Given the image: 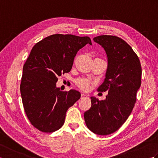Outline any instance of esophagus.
<instances>
[{
  "label": "esophagus",
  "mask_w": 158,
  "mask_h": 158,
  "mask_svg": "<svg viewBox=\"0 0 158 158\" xmlns=\"http://www.w3.org/2000/svg\"><path fill=\"white\" fill-rule=\"evenodd\" d=\"M88 96H87L86 94H81V98H85V97H87Z\"/></svg>",
  "instance_id": "34e87169"
}]
</instances>
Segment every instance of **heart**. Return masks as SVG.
Here are the masks:
<instances>
[{
  "label": "heart",
  "instance_id": "1",
  "mask_svg": "<svg viewBox=\"0 0 158 158\" xmlns=\"http://www.w3.org/2000/svg\"><path fill=\"white\" fill-rule=\"evenodd\" d=\"M77 84L83 90H88L89 88V83L85 79H79L77 81Z\"/></svg>",
  "mask_w": 158,
  "mask_h": 158
}]
</instances>
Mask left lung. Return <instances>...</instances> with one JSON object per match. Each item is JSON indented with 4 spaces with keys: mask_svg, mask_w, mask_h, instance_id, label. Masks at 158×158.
<instances>
[{
    "mask_svg": "<svg viewBox=\"0 0 158 158\" xmlns=\"http://www.w3.org/2000/svg\"><path fill=\"white\" fill-rule=\"evenodd\" d=\"M105 51L107 69L98 90L107 92L106 98L92 96V106L84 113L87 127L98 135L115 132L128 118L141 85V66L138 56L123 39L100 35L93 39Z\"/></svg>",
    "mask_w": 158,
    "mask_h": 158,
    "instance_id": "8db88e82",
    "label": "left lung"
}]
</instances>
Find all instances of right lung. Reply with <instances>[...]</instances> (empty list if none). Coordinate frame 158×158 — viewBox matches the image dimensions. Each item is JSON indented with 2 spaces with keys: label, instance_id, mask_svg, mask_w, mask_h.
<instances>
[{
  "label": "right lung",
  "instance_id": "1",
  "mask_svg": "<svg viewBox=\"0 0 158 158\" xmlns=\"http://www.w3.org/2000/svg\"><path fill=\"white\" fill-rule=\"evenodd\" d=\"M88 36L56 34L33 47L23 67L20 92L25 113L33 126L43 132H53L64 123L66 113L80 97L75 89L62 92L58 77L70 71L77 52Z\"/></svg>",
  "mask_w": 158,
  "mask_h": 158
}]
</instances>
